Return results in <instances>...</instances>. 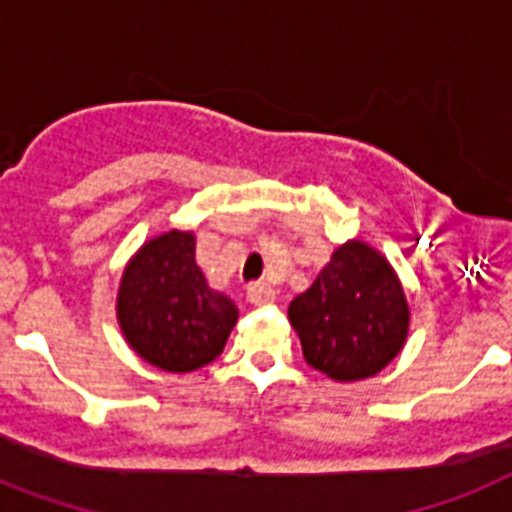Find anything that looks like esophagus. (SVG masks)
Segmentation results:
<instances>
[{"instance_id":"obj_1","label":"esophagus","mask_w":512,"mask_h":512,"mask_svg":"<svg viewBox=\"0 0 512 512\" xmlns=\"http://www.w3.org/2000/svg\"><path fill=\"white\" fill-rule=\"evenodd\" d=\"M247 302L249 304H270L276 302V289L268 286V283H252L247 289Z\"/></svg>"}]
</instances>
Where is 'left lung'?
I'll list each match as a JSON object with an SVG mask.
<instances>
[{"label": "left lung", "instance_id": "obj_1", "mask_svg": "<svg viewBox=\"0 0 512 512\" xmlns=\"http://www.w3.org/2000/svg\"><path fill=\"white\" fill-rule=\"evenodd\" d=\"M289 320L309 367L338 382L377 375L409 336V304L393 265L359 239L333 252L289 304Z\"/></svg>", "mask_w": 512, "mask_h": 512}]
</instances>
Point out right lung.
I'll return each instance as SVG.
<instances>
[{
    "label": "right lung",
    "instance_id": "right-lung-1",
    "mask_svg": "<svg viewBox=\"0 0 512 512\" xmlns=\"http://www.w3.org/2000/svg\"><path fill=\"white\" fill-rule=\"evenodd\" d=\"M234 302L195 263V234L171 229L137 249L122 273L117 320L140 359L163 372L210 364L236 325Z\"/></svg>",
    "mask_w": 512,
    "mask_h": 512
}]
</instances>
